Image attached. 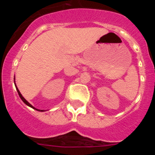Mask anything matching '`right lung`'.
I'll list each match as a JSON object with an SVG mask.
<instances>
[{
  "mask_svg": "<svg viewBox=\"0 0 155 155\" xmlns=\"http://www.w3.org/2000/svg\"><path fill=\"white\" fill-rule=\"evenodd\" d=\"M15 78H14V80H15ZM15 87H16V90H17V91H18V95H19V97H20V98H21V99L23 101V102H24L25 104H26L27 105H28V106H29V107H31V108H32V109H35V110H37V111H40V112H44L45 110H41V109H35V107H34V106H32V105H31V104L29 103V102H28V101H27L26 99H25V98H24V97L22 96V94H21V92H20V91H19V90H18V88L17 87V86H16V84H15Z\"/></svg>",
  "mask_w": 155,
  "mask_h": 155,
  "instance_id": "right-lung-1",
  "label": "right lung"
}]
</instances>
